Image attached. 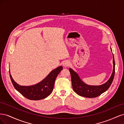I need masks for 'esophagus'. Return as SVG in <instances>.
<instances>
[{
	"mask_svg": "<svg viewBox=\"0 0 124 124\" xmlns=\"http://www.w3.org/2000/svg\"><path fill=\"white\" fill-rule=\"evenodd\" d=\"M69 65H70V62L68 61H65V62H63L62 63L63 66L65 67L69 66Z\"/></svg>",
	"mask_w": 124,
	"mask_h": 124,
	"instance_id": "34e87169",
	"label": "esophagus"
}]
</instances>
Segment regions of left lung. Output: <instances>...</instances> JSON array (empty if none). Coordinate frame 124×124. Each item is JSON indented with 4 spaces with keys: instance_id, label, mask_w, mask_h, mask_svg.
<instances>
[{
    "instance_id": "1",
    "label": "left lung",
    "mask_w": 124,
    "mask_h": 124,
    "mask_svg": "<svg viewBox=\"0 0 124 124\" xmlns=\"http://www.w3.org/2000/svg\"><path fill=\"white\" fill-rule=\"evenodd\" d=\"M112 51V48L111 47ZM113 69L109 79L106 83L100 85H89L86 84L82 81L78 74L71 68H69V71L71 74V82H72V88L74 92L78 95L87 98H95L102 93L107 91L110 87L115 74V61L114 55L113 54Z\"/></svg>"
}]
</instances>
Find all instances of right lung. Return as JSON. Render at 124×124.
I'll return each mask as SVG.
<instances>
[{"instance_id":"obj_1","label":"right lung","mask_w":124,"mask_h":124,"mask_svg":"<svg viewBox=\"0 0 124 124\" xmlns=\"http://www.w3.org/2000/svg\"><path fill=\"white\" fill-rule=\"evenodd\" d=\"M63 69L62 66H59L48 74L43 80L36 84L31 86H22L14 81L10 74L11 82L14 88L20 93L30 100H39L46 98L53 90L55 81L58 74Z\"/></svg>"}]
</instances>
